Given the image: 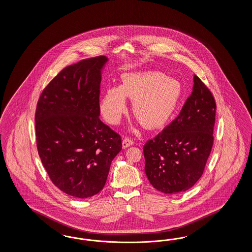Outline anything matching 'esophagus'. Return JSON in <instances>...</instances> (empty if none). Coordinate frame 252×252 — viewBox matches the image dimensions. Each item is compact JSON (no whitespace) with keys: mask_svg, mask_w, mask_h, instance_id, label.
Instances as JSON below:
<instances>
[{"mask_svg":"<svg viewBox=\"0 0 252 252\" xmlns=\"http://www.w3.org/2000/svg\"><path fill=\"white\" fill-rule=\"evenodd\" d=\"M133 144H134V141L131 140L130 138L126 137V138H125L122 141L123 149H126V148H128V147L133 145Z\"/></svg>","mask_w":252,"mask_h":252,"instance_id":"34e87169","label":"esophagus"}]
</instances>
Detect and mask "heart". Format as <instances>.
<instances>
[{"mask_svg": "<svg viewBox=\"0 0 252 252\" xmlns=\"http://www.w3.org/2000/svg\"><path fill=\"white\" fill-rule=\"evenodd\" d=\"M183 94L179 80L160 72L124 74L122 84L102 92L99 112L107 122L118 125L127 112L126 97L133 99V113L147 128H159L176 112Z\"/></svg>", "mask_w": 252, "mask_h": 252, "instance_id": "heart-1", "label": "heart"}]
</instances>
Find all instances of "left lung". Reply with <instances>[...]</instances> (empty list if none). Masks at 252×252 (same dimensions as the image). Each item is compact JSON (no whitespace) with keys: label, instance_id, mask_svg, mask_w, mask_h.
<instances>
[{"label":"left lung","instance_id":"left-lung-1","mask_svg":"<svg viewBox=\"0 0 252 252\" xmlns=\"http://www.w3.org/2000/svg\"><path fill=\"white\" fill-rule=\"evenodd\" d=\"M215 110L212 93L194 75L179 115L143 147L146 176L154 189L176 194L197 183L213 148Z\"/></svg>","mask_w":252,"mask_h":252}]
</instances>
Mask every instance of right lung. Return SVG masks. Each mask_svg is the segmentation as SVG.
<instances>
[{
    "mask_svg": "<svg viewBox=\"0 0 252 252\" xmlns=\"http://www.w3.org/2000/svg\"><path fill=\"white\" fill-rule=\"evenodd\" d=\"M106 56L80 61L55 76L35 115L38 155L53 183L78 198L98 194L121 137L99 120V85Z\"/></svg>",
    "mask_w": 252,
    "mask_h": 252,
    "instance_id": "add662e5",
    "label": "right lung"
}]
</instances>
